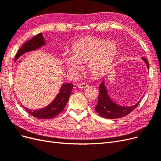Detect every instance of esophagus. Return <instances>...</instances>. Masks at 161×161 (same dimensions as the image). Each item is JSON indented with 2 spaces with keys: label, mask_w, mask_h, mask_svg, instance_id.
<instances>
[{
  "label": "esophagus",
  "mask_w": 161,
  "mask_h": 161,
  "mask_svg": "<svg viewBox=\"0 0 161 161\" xmlns=\"http://www.w3.org/2000/svg\"><path fill=\"white\" fill-rule=\"evenodd\" d=\"M78 86H79V88H80V89H86V88H87V87H88V85L86 84V83H84V82H82V83H80V84L78 85Z\"/></svg>",
  "instance_id": "obj_1"
}]
</instances>
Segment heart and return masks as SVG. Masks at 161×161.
<instances>
[{"label":"heart","instance_id":"obj_1","mask_svg":"<svg viewBox=\"0 0 161 161\" xmlns=\"http://www.w3.org/2000/svg\"><path fill=\"white\" fill-rule=\"evenodd\" d=\"M118 52V46L113 42L87 37L76 41L72 45L71 58L64 57L63 62L69 70H79V64L88 63L87 69L91 75L99 77L110 70Z\"/></svg>","mask_w":161,"mask_h":161}]
</instances>
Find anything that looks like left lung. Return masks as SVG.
I'll return each instance as SVG.
<instances>
[{"label": "left lung", "instance_id": "left-lung-1", "mask_svg": "<svg viewBox=\"0 0 161 161\" xmlns=\"http://www.w3.org/2000/svg\"><path fill=\"white\" fill-rule=\"evenodd\" d=\"M142 59L145 62L149 69L148 62L147 58H142ZM140 100L137 103L133 106L125 107L119 105L114 102L109 97L108 91H107L105 82L103 80L99 85V95L98 97L97 104L95 108L96 111L102 118L106 119H117L120 118L128 115L132 112L138 105Z\"/></svg>", "mask_w": 161, "mask_h": 161}]
</instances>
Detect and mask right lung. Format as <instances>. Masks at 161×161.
Returning a JSON list of instances; mask_svg holds the SVG:
<instances>
[{"label": "right lung", "instance_id": "1", "mask_svg": "<svg viewBox=\"0 0 161 161\" xmlns=\"http://www.w3.org/2000/svg\"><path fill=\"white\" fill-rule=\"evenodd\" d=\"M45 41L43 40L42 33H39L36 36H34L31 40L26 42L21 46L16 53L14 61H16L18 58L22 56L23 53L32 50H36L39 47L45 44ZM73 88V85L72 83H66L62 85L59 93L57 95L56 98L53 99L52 103L46 108L40 109L33 110L27 109L23 106L29 114L34 118L42 119H47L54 118L59 114L60 112L64 110L65 106L70 97Z\"/></svg>", "mask_w": 161, "mask_h": 161}]
</instances>
